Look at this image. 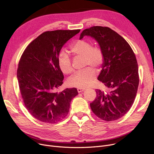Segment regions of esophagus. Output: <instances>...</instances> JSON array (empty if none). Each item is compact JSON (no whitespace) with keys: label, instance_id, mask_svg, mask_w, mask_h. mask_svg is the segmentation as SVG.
Masks as SVG:
<instances>
[{"label":"esophagus","instance_id":"34e87169","mask_svg":"<svg viewBox=\"0 0 154 154\" xmlns=\"http://www.w3.org/2000/svg\"><path fill=\"white\" fill-rule=\"evenodd\" d=\"M84 90H85V89H84V88H77V91H78L79 93H80V92H82V91H84Z\"/></svg>","mask_w":154,"mask_h":154}]
</instances>
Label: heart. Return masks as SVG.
<instances>
[{"mask_svg":"<svg viewBox=\"0 0 154 154\" xmlns=\"http://www.w3.org/2000/svg\"><path fill=\"white\" fill-rule=\"evenodd\" d=\"M71 53L74 56H83L85 66L100 67L103 62V54L98 48H93L91 43L87 40H78L70 47ZM58 64L60 70L65 74H70L73 70L71 59L67 52L62 51L59 54ZM96 72L94 68L88 67L77 71L69 79L70 86L85 88L90 85L95 78Z\"/></svg>","mask_w":154,"mask_h":154,"instance_id":"1","label":"heart"}]
</instances>
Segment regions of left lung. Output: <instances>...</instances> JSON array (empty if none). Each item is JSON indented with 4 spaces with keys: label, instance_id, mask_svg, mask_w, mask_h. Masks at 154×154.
<instances>
[{
    "label": "left lung",
    "instance_id": "8db88e82",
    "mask_svg": "<svg viewBox=\"0 0 154 154\" xmlns=\"http://www.w3.org/2000/svg\"><path fill=\"white\" fill-rule=\"evenodd\" d=\"M90 36L103 52V62L98 80L110 91L96 90L91 109L106 121L118 119L131 109L136 96L139 79L136 56L126 41L108 27L92 26L81 33L80 39Z\"/></svg>",
    "mask_w": 154,
    "mask_h": 154
}]
</instances>
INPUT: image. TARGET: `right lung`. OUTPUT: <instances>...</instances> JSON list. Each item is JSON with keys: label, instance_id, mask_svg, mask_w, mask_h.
<instances>
[{"label": "right lung", "instance_id": "right-lung-1", "mask_svg": "<svg viewBox=\"0 0 154 154\" xmlns=\"http://www.w3.org/2000/svg\"><path fill=\"white\" fill-rule=\"evenodd\" d=\"M80 29L56 30L40 35L25 49L17 69V79L24 104L36 119L54 124L68 114L77 88L58 91L64 75L58 57L67 41Z\"/></svg>", "mask_w": 154, "mask_h": 154}]
</instances>
